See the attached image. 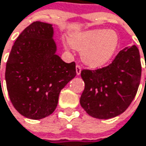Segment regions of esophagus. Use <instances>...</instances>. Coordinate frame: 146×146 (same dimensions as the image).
I'll use <instances>...</instances> for the list:
<instances>
[{
    "instance_id": "34e87169",
    "label": "esophagus",
    "mask_w": 146,
    "mask_h": 146,
    "mask_svg": "<svg viewBox=\"0 0 146 146\" xmlns=\"http://www.w3.org/2000/svg\"><path fill=\"white\" fill-rule=\"evenodd\" d=\"M81 70H82L81 66L80 65H77L76 66V74H77V75H80L81 74Z\"/></svg>"
}]
</instances>
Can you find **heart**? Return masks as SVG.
Wrapping results in <instances>:
<instances>
[{"label":"heart","instance_id":"1","mask_svg":"<svg viewBox=\"0 0 146 146\" xmlns=\"http://www.w3.org/2000/svg\"><path fill=\"white\" fill-rule=\"evenodd\" d=\"M71 45L81 51L82 61L90 67H99L108 63L119 46V36L115 31L94 29L72 34ZM68 48V43H65Z\"/></svg>","mask_w":146,"mask_h":146}]
</instances>
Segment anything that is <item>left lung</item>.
Returning <instances> with one entry per match:
<instances>
[{
	"label": "left lung",
	"instance_id": "1",
	"mask_svg": "<svg viewBox=\"0 0 146 146\" xmlns=\"http://www.w3.org/2000/svg\"><path fill=\"white\" fill-rule=\"evenodd\" d=\"M85 89L80 105L98 119H110L122 114L137 93L141 63L138 48L133 45L119 52L109 66L97 70H82Z\"/></svg>",
	"mask_w": 146,
	"mask_h": 146
}]
</instances>
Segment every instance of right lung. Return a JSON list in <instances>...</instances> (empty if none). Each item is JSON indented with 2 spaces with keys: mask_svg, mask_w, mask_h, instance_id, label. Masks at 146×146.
I'll use <instances>...</instances> for the list:
<instances>
[{
  "mask_svg": "<svg viewBox=\"0 0 146 146\" xmlns=\"http://www.w3.org/2000/svg\"><path fill=\"white\" fill-rule=\"evenodd\" d=\"M51 24L36 21L27 26L12 47L5 79L10 100L23 116L40 120L51 115L60 91L76 76L75 63L56 54Z\"/></svg>",
  "mask_w": 146,
  "mask_h": 146,
  "instance_id": "1",
  "label": "right lung"
}]
</instances>
